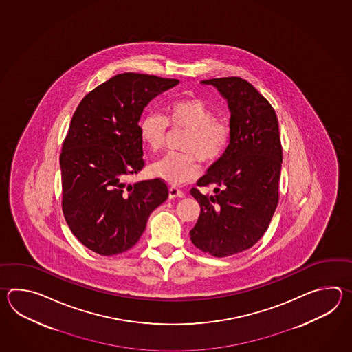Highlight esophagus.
Wrapping results in <instances>:
<instances>
[{
	"mask_svg": "<svg viewBox=\"0 0 352 352\" xmlns=\"http://www.w3.org/2000/svg\"><path fill=\"white\" fill-rule=\"evenodd\" d=\"M185 194L182 190H179L177 187H170L168 188V197L170 199H175V197H184Z\"/></svg>",
	"mask_w": 352,
	"mask_h": 352,
	"instance_id": "esophagus-1",
	"label": "esophagus"
}]
</instances>
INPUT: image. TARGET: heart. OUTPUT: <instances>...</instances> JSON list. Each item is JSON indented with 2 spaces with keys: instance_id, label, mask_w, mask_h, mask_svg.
<instances>
[{
  "instance_id": "heart-1",
  "label": "heart",
  "mask_w": 352,
  "mask_h": 352,
  "mask_svg": "<svg viewBox=\"0 0 352 352\" xmlns=\"http://www.w3.org/2000/svg\"><path fill=\"white\" fill-rule=\"evenodd\" d=\"M168 126L186 129L179 142L181 152H171L155 162L151 170L170 185H184L199 177V160L211 166L221 160L230 146L232 129L229 120L215 117L214 109L197 97L170 100L161 113H144L138 122L142 142L152 152L165 148Z\"/></svg>"
}]
</instances>
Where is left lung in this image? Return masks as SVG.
Segmentation results:
<instances>
[{"mask_svg": "<svg viewBox=\"0 0 352 352\" xmlns=\"http://www.w3.org/2000/svg\"><path fill=\"white\" fill-rule=\"evenodd\" d=\"M226 98L232 142L210 166L197 186L214 185L215 195L190 194L200 204L190 239L204 253L224 258L253 247L267 232L279 201L282 144L277 114L254 87L239 76L202 80Z\"/></svg>", "mask_w": 352, "mask_h": 352, "instance_id": "8db88e82", "label": "left lung"}]
</instances>
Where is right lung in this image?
<instances>
[{
    "label": "right lung",
    "instance_id": "obj_1",
    "mask_svg": "<svg viewBox=\"0 0 352 352\" xmlns=\"http://www.w3.org/2000/svg\"><path fill=\"white\" fill-rule=\"evenodd\" d=\"M177 82L123 73L89 91L75 109L60 153L61 208L76 239L97 254L129 250L151 212L168 197L164 179L126 181L144 166L138 132L143 108Z\"/></svg>",
    "mask_w": 352,
    "mask_h": 352
}]
</instances>
